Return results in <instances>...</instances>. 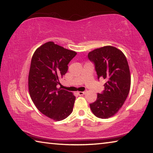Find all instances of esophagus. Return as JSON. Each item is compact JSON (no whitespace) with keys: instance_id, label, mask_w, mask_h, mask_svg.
Returning a JSON list of instances; mask_svg holds the SVG:
<instances>
[{"instance_id":"esophagus-1","label":"esophagus","mask_w":153,"mask_h":153,"mask_svg":"<svg viewBox=\"0 0 153 153\" xmlns=\"http://www.w3.org/2000/svg\"><path fill=\"white\" fill-rule=\"evenodd\" d=\"M85 93H86V92H77V94L79 96H83L84 94H85Z\"/></svg>"}]
</instances>
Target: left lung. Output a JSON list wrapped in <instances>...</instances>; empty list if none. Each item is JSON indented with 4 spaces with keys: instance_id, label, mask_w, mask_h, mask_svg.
<instances>
[{
    "instance_id": "left-lung-1",
    "label": "left lung",
    "mask_w": 153,
    "mask_h": 153,
    "mask_svg": "<svg viewBox=\"0 0 153 153\" xmlns=\"http://www.w3.org/2000/svg\"><path fill=\"white\" fill-rule=\"evenodd\" d=\"M88 56L94 64L98 79H106L105 90L98 93L97 100L90 107L97 117L107 119L118 112L128 96L131 76L128 61L122 52L112 46L94 49Z\"/></svg>"
}]
</instances>
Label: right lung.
Returning <instances> with one entry per match:
<instances>
[{"mask_svg":"<svg viewBox=\"0 0 153 153\" xmlns=\"http://www.w3.org/2000/svg\"><path fill=\"white\" fill-rule=\"evenodd\" d=\"M76 54L48 42L36 49L32 56L28 76L30 97L41 113L55 121L64 120L73 111L76 97L56 86Z\"/></svg>","mask_w":153,"mask_h":153,"instance_id":"add662e5","label":"right lung"}]
</instances>
